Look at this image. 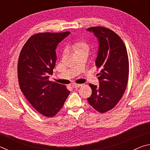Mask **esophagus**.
<instances>
[{"instance_id": "34e87169", "label": "esophagus", "mask_w": 150, "mask_h": 150, "mask_svg": "<svg viewBox=\"0 0 150 150\" xmlns=\"http://www.w3.org/2000/svg\"><path fill=\"white\" fill-rule=\"evenodd\" d=\"M82 85H81V84H73L72 85V87L74 88H79V87H81V86H82Z\"/></svg>"}]
</instances>
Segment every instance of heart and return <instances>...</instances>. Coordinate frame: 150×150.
<instances>
[{"label":"heart","mask_w":150,"mask_h":150,"mask_svg":"<svg viewBox=\"0 0 150 150\" xmlns=\"http://www.w3.org/2000/svg\"><path fill=\"white\" fill-rule=\"evenodd\" d=\"M72 48L76 54H79L81 53H87L88 54L90 47L87 42L83 40L76 41L72 44Z\"/></svg>","instance_id":"1"}]
</instances>
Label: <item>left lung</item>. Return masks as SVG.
I'll return each instance as SVG.
<instances>
[{"instance_id":"obj_1","label":"left lung","mask_w":150,"mask_h":150,"mask_svg":"<svg viewBox=\"0 0 150 150\" xmlns=\"http://www.w3.org/2000/svg\"><path fill=\"white\" fill-rule=\"evenodd\" d=\"M99 42L95 64L100 69L99 86L89 84L92 95L87 100L100 113L110 110L117 105L125 92L129 74V61L125 44L112 30L103 26L87 28Z\"/></svg>"}]
</instances>
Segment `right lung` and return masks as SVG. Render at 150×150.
I'll return each instance as SVG.
<instances>
[{
  "mask_svg": "<svg viewBox=\"0 0 150 150\" xmlns=\"http://www.w3.org/2000/svg\"><path fill=\"white\" fill-rule=\"evenodd\" d=\"M69 32L38 33L27 40L18 62L20 90L38 112L52 118L69 95L66 86L49 81L56 63L55 49Z\"/></svg>",
  "mask_w": 150,
  "mask_h": 150,
  "instance_id": "obj_1",
  "label": "right lung"
}]
</instances>
